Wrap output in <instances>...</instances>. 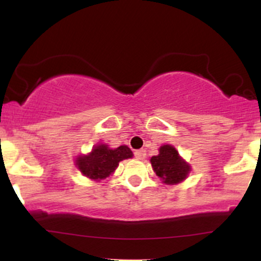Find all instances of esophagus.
I'll list each match as a JSON object with an SVG mask.
<instances>
[{"label":"esophagus","instance_id":"obj_1","mask_svg":"<svg viewBox=\"0 0 261 261\" xmlns=\"http://www.w3.org/2000/svg\"><path fill=\"white\" fill-rule=\"evenodd\" d=\"M135 157H136L137 160H145V158H146V151H145V149H139V151L135 152Z\"/></svg>","mask_w":261,"mask_h":261}]
</instances>
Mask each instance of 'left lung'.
<instances>
[{"label": "left lung", "instance_id": "left-lung-1", "mask_svg": "<svg viewBox=\"0 0 261 261\" xmlns=\"http://www.w3.org/2000/svg\"><path fill=\"white\" fill-rule=\"evenodd\" d=\"M160 153L151 158L152 168L167 185H176L184 181L191 172V166L179 154L172 145L161 146Z\"/></svg>", "mask_w": 261, "mask_h": 261}]
</instances>
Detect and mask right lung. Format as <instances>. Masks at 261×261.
<instances>
[{"label": "right lung", "instance_id": "1", "mask_svg": "<svg viewBox=\"0 0 261 261\" xmlns=\"http://www.w3.org/2000/svg\"><path fill=\"white\" fill-rule=\"evenodd\" d=\"M133 157V151L126 145L110 148L107 143H97L89 153L76 155L74 166L88 179L100 181L112 175L121 161Z\"/></svg>", "mask_w": 261, "mask_h": 261}]
</instances>
